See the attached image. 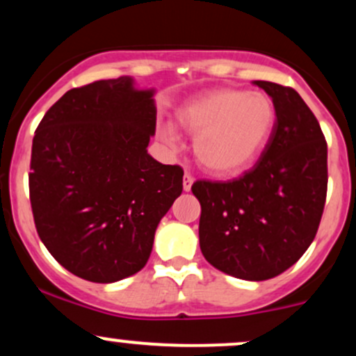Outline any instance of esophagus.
Instances as JSON below:
<instances>
[{
	"mask_svg": "<svg viewBox=\"0 0 356 356\" xmlns=\"http://www.w3.org/2000/svg\"><path fill=\"white\" fill-rule=\"evenodd\" d=\"M192 182H194V177H192L191 174H184V182H182V186H184V191L186 192H189L191 191V187H192Z\"/></svg>",
	"mask_w": 356,
	"mask_h": 356,
	"instance_id": "obj_1",
	"label": "esophagus"
}]
</instances>
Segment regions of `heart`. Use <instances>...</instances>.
Returning <instances> with one entry per match:
<instances>
[{
	"label": "heart",
	"mask_w": 356,
	"mask_h": 356,
	"mask_svg": "<svg viewBox=\"0 0 356 356\" xmlns=\"http://www.w3.org/2000/svg\"><path fill=\"white\" fill-rule=\"evenodd\" d=\"M177 120L195 136L194 154L202 167L219 175L246 169L259 157L276 125V107L263 93L222 88L191 100L179 108ZM170 149L179 137L170 125L157 129Z\"/></svg>",
	"instance_id": "b5f03b06"
}]
</instances>
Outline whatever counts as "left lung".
<instances>
[{"label": "left lung", "instance_id": "8db88e82", "mask_svg": "<svg viewBox=\"0 0 356 356\" xmlns=\"http://www.w3.org/2000/svg\"><path fill=\"white\" fill-rule=\"evenodd\" d=\"M273 99L276 125L259 161L226 182L195 181L204 257L239 280L286 271L313 243L328 189V147L316 117L291 87L256 80Z\"/></svg>", "mask_w": 356, "mask_h": 356}]
</instances>
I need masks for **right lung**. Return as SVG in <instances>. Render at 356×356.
<instances>
[{
    "label": "right lung",
    "mask_w": 356,
    "mask_h": 356,
    "mask_svg": "<svg viewBox=\"0 0 356 356\" xmlns=\"http://www.w3.org/2000/svg\"><path fill=\"white\" fill-rule=\"evenodd\" d=\"M152 95L129 76L93 81L68 90L35 132L28 175L35 227L61 266L87 281L140 271L182 192V167L147 154L157 120Z\"/></svg>",
    "instance_id": "obj_1"
}]
</instances>
